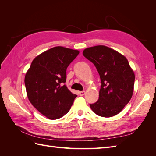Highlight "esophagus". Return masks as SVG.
<instances>
[{"instance_id": "1", "label": "esophagus", "mask_w": 156, "mask_h": 156, "mask_svg": "<svg viewBox=\"0 0 156 156\" xmlns=\"http://www.w3.org/2000/svg\"><path fill=\"white\" fill-rule=\"evenodd\" d=\"M84 94H85V91H81V92H79V95L81 96H84Z\"/></svg>"}]
</instances>
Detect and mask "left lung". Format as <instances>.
<instances>
[{
	"mask_svg": "<svg viewBox=\"0 0 156 156\" xmlns=\"http://www.w3.org/2000/svg\"><path fill=\"white\" fill-rule=\"evenodd\" d=\"M83 55L95 66L100 74L101 88L98 100L90 104L102 117H111L122 111L133 93L135 74L124 56L104 45L83 51Z\"/></svg>",
	"mask_w": 156,
	"mask_h": 156,
	"instance_id": "left-lung-1",
	"label": "left lung"
}]
</instances>
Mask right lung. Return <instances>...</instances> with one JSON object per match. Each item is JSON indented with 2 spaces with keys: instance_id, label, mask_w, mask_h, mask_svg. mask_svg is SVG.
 I'll list each match as a JSON object with an SVG mask.
<instances>
[{
  "instance_id": "add662e5",
  "label": "right lung",
  "mask_w": 156,
  "mask_h": 156,
  "mask_svg": "<svg viewBox=\"0 0 156 156\" xmlns=\"http://www.w3.org/2000/svg\"><path fill=\"white\" fill-rule=\"evenodd\" d=\"M79 52L63 47L51 48L33 60L25 77L27 96L36 109L51 120L69 111L76 94L64 83L66 69Z\"/></svg>"
}]
</instances>
